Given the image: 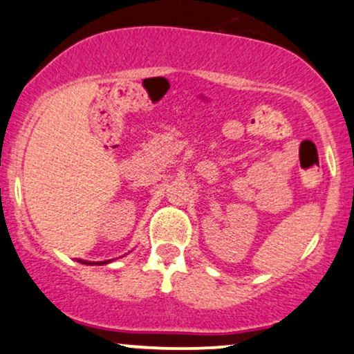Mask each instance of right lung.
Instances as JSON below:
<instances>
[{
	"mask_svg": "<svg viewBox=\"0 0 354 354\" xmlns=\"http://www.w3.org/2000/svg\"><path fill=\"white\" fill-rule=\"evenodd\" d=\"M108 261H104V263H102V261H100V263H97V264H106ZM84 264H95V263H84Z\"/></svg>",
	"mask_w": 354,
	"mask_h": 354,
	"instance_id": "add662e5",
	"label": "right lung"
}]
</instances>
